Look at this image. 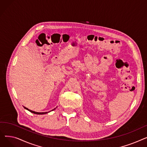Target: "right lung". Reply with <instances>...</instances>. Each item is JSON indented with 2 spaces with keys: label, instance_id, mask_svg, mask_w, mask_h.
Returning a JSON list of instances; mask_svg holds the SVG:
<instances>
[{
  "label": "right lung",
  "instance_id": "1",
  "mask_svg": "<svg viewBox=\"0 0 147 147\" xmlns=\"http://www.w3.org/2000/svg\"><path fill=\"white\" fill-rule=\"evenodd\" d=\"M24 108L25 109H26V110H28L29 111H30L31 113H34V114H46V113H49L50 111H49L48 113V112H44V113H38V112H36V111H32V110H29V109H28L27 108H26V107H24ZM55 110V109H54L53 110H52V111H53V110Z\"/></svg>",
  "mask_w": 147,
  "mask_h": 147
}]
</instances>
